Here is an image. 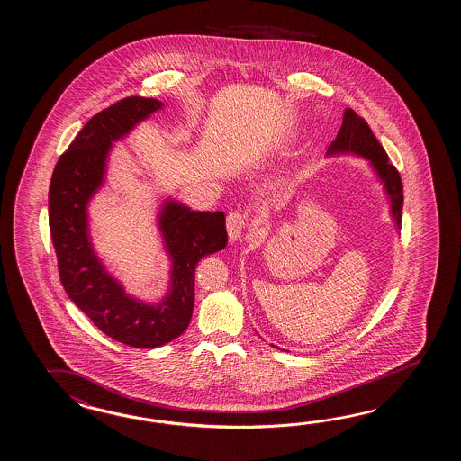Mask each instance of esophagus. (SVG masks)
I'll return each mask as SVG.
<instances>
[{
    "instance_id": "esophagus-1",
    "label": "esophagus",
    "mask_w": 461,
    "mask_h": 461,
    "mask_svg": "<svg viewBox=\"0 0 461 461\" xmlns=\"http://www.w3.org/2000/svg\"><path fill=\"white\" fill-rule=\"evenodd\" d=\"M246 226H248V220L243 212H231L226 216V228L231 241L241 240V236L245 235Z\"/></svg>"
}]
</instances>
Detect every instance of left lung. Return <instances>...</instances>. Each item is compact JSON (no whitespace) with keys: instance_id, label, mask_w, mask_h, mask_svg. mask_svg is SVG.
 Returning <instances> with one entry per match:
<instances>
[{"instance_id":"obj_1","label":"left lung","mask_w":461,"mask_h":461,"mask_svg":"<svg viewBox=\"0 0 461 461\" xmlns=\"http://www.w3.org/2000/svg\"><path fill=\"white\" fill-rule=\"evenodd\" d=\"M328 157L338 155H356L366 158L375 176L384 186L385 196L389 198L390 216L400 230L402 223V208H403V186L399 172L393 165L389 164V155L385 154L375 135L370 131L367 122L354 113L346 109L342 127L338 132L336 140L329 145Z\"/></svg>"}]
</instances>
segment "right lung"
Segmentation results:
<instances>
[{
	"instance_id": "obj_1",
	"label": "right lung",
	"mask_w": 461,
	"mask_h": 461,
	"mask_svg": "<svg viewBox=\"0 0 461 461\" xmlns=\"http://www.w3.org/2000/svg\"><path fill=\"white\" fill-rule=\"evenodd\" d=\"M164 103L127 97L95 113L64 152L50 186V230L68 296L97 328L131 348H160L188 328L194 304V267L228 241L223 212H194L165 198L157 215L170 285L158 303L127 294L94 249L89 203L104 186L113 142L160 111Z\"/></svg>"
}]
</instances>
